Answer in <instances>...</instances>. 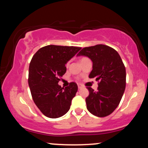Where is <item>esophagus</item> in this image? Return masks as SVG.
<instances>
[{
	"label": "esophagus",
	"mask_w": 148,
	"mask_h": 148,
	"mask_svg": "<svg viewBox=\"0 0 148 148\" xmlns=\"http://www.w3.org/2000/svg\"><path fill=\"white\" fill-rule=\"evenodd\" d=\"M78 88H79V89H81V88H83V86L81 84H78Z\"/></svg>",
	"instance_id": "34e87169"
}]
</instances>
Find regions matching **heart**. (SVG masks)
I'll use <instances>...</instances> for the list:
<instances>
[{"mask_svg": "<svg viewBox=\"0 0 148 148\" xmlns=\"http://www.w3.org/2000/svg\"><path fill=\"white\" fill-rule=\"evenodd\" d=\"M85 58H81V61L82 60H84V59H85Z\"/></svg>", "mask_w": 148, "mask_h": 148, "instance_id": "1", "label": "heart"}]
</instances>
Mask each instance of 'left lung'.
Here are the masks:
<instances>
[{"label": "left lung", "instance_id": "obj_1", "mask_svg": "<svg viewBox=\"0 0 148 148\" xmlns=\"http://www.w3.org/2000/svg\"><path fill=\"white\" fill-rule=\"evenodd\" d=\"M88 57L92 62L89 78L99 81L97 90L88 87L87 109L97 117H105L115 111L120 102L126 86V69L118 53L103 45L85 47L77 56Z\"/></svg>", "mask_w": 148, "mask_h": 148}]
</instances>
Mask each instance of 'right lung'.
Masks as SVG:
<instances>
[{
	"mask_svg": "<svg viewBox=\"0 0 148 148\" xmlns=\"http://www.w3.org/2000/svg\"><path fill=\"white\" fill-rule=\"evenodd\" d=\"M81 47L48 45L39 49L29 65L28 85L37 108L45 116L60 118L68 112L78 90L77 84L65 88L58 85L65 74V64L81 50Z\"/></svg>",
	"mask_w": 148,
	"mask_h": 148,
	"instance_id": "right-lung-1",
	"label": "right lung"
}]
</instances>
